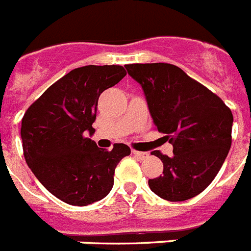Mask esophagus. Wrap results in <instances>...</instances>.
<instances>
[{"instance_id": "34e87169", "label": "esophagus", "mask_w": 251, "mask_h": 251, "mask_svg": "<svg viewBox=\"0 0 251 251\" xmlns=\"http://www.w3.org/2000/svg\"><path fill=\"white\" fill-rule=\"evenodd\" d=\"M133 154H136L139 159H146L150 157V153L147 152H141V151H133Z\"/></svg>"}]
</instances>
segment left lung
<instances>
[{"mask_svg": "<svg viewBox=\"0 0 251 251\" xmlns=\"http://www.w3.org/2000/svg\"><path fill=\"white\" fill-rule=\"evenodd\" d=\"M141 84L158 132L174 146L171 157L154 151L163 174L148 181L167 201L192 199L212 182L231 147L232 113L206 86L172 64H128Z\"/></svg>", "mask_w": 251, "mask_h": 251, "instance_id": "obj_1", "label": "left lung"}]
</instances>
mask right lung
<instances>
[{
    "instance_id": "right-lung-1",
    "label": "right lung",
    "mask_w": 251,
    "mask_h": 251,
    "mask_svg": "<svg viewBox=\"0 0 251 251\" xmlns=\"http://www.w3.org/2000/svg\"><path fill=\"white\" fill-rule=\"evenodd\" d=\"M119 65H86L64 75L28 106L21 123L26 163L50 194L74 206H86L109 194L114 171L130 148L112 151L89 138L98 99L126 76Z\"/></svg>"
}]
</instances>
